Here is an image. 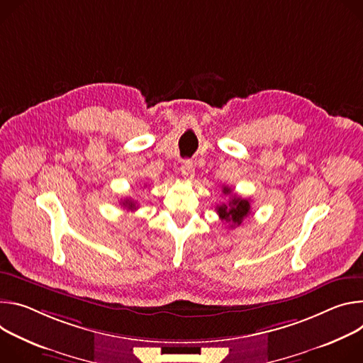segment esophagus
Returning <instances> with one entry per match:
<instances>
[{
  "instance_id": "obj_1",
  "label": "esophagus",
  "mask_w": 363,
  "mask_h": 363,
  "mask_svg": "<svg viewBox=\"0 0 363 363\" xmlns=\"http://www.w3.org/2000/svg\"><path fill=\"white\" fill-rule=\"evenodd\" d=\"M180 170H182V176H183L184 179L191 180V179L194 177V167H193V163H191L190 160H184V161H183Z\"/></svg>"
}]
</instances>
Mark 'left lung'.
<instances>
[{
  "mask_svg": "<svg viewBox=\"0 0 363 363\" xmlns=\"http://www.w3.org/2000/svg\"><path fill=\"white\" fill-rule=\"evenodd\" d=\"M222 193L229 194L230 189L228 186H223ZM216 212L220 218V220L230 223V228L239 226L242 220L251 213V205L248 199H242L236 194H232V199L229 203H222L216 208Z\"/></svg>",
  "mask_w": 363,
  "mask_h": 363,
  "instance_id": "obj_1",
  "label": "left lung"
}]
</instances>
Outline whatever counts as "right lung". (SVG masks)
Listing matches in <instances>:
<instances>
[{
  "label": "right lung",
  "mask_w": 363,
  "mask_h": 363,
  "mask_svg": "<svg viewBox=\"0 0 363 363\" xmlns=\"http://www.w3.org/2000/svg\"><path fill=\"white\" fill-rule=\"evenodd\" d=\"M121 203H123V206H124L127 211H135V209H137V202H135V200H133L131 197H130V199H124Z\"/></svg>",
  "instance_id": "obj_1"
}]
</instances>
